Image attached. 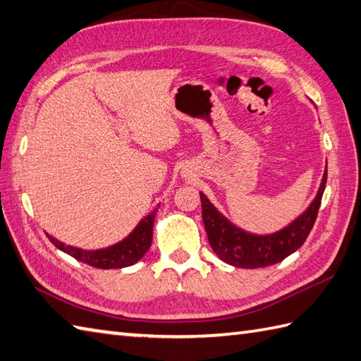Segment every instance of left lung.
Masks as SVG:
<instances>
[{
    "mask_svg": "<svg viewBox=\"0 0 361 361\" xmlns=\"http://www.w3.org/2000/svg\"><path fill=\"white\" fill-rule=\"evenodd\" d=\"M326 181L327 171L309 209L282 231L268 235L250 234L234 226L200 192L203 224L212 251L224 262L240 268H262L281 262L301 247L310 234L318 216Z\"/></svg>",
    "mask_w": 361,
    "mask_h": 361,
    "instance_id": "left-lung-1",
    "label": "left lung"
}]
</instances>
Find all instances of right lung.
Here are the masks:
<instances>
[{"instance_id":"obj_1","label":"right lung","mask_w":361,"mask_h":361,"mask_svg":"<svg viewBox=\"0 0 361 361\" xmlns=\"http://www.w3.org/2000/svg\"><path fill=\"white\" fill-rule=\"evenodd\" d=\"M157 211L149 214L147 217H144L137 226L133 229V233L124 240L111 245L109 248L104 250H80L70 247L54 239L52 235L48 234V239L56 245L59 250H62L66 255L73 256L74 259L80 260L83 264H88L91 267L102 268V270H109V268H124L136 264L140 260L152 245V233H153V220H155Z\"/></svg>"}]
</instances>
